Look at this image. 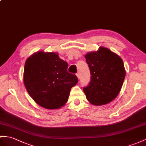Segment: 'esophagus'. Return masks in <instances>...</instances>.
I'll return each instance as SVG.
<instances>
[{"label": "esophagus", "mask_w": 146, "mask_h": 146, "mask_svg": "<svg viewBox=\"0 0 146 146\" xmlns=\"http://www.w3.org/2000/svg\"><path fill=\"white\" fill-rule=\"evenodd\" d=\"M76 76H77V78H78V79L80 80V73H76Z\"/></svg>", "instance_id": "esophagus-1"}]
</instances>
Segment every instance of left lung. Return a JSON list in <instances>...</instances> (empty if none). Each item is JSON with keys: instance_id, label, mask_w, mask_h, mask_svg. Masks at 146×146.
I'll return each instance as SVG.
<instances>
[{"instance_id": "1", "label": "left lung", "mask_w": 146, "mask_h": 146, "mask_svg": "<svg viewBox=\"0 0 146 146\" xmlns=\"http://www.w3.org/2000/svg\"><path fill=\"white\" fill-rule=\"evenodd\" d=\"M84 57L91 72V81L83 91L94 106H102L115 99L120 91L126 72L121 58L108 48L89 52Z\"/></svg>"}]
</instances>
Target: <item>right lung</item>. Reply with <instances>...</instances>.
<instances>
[{
  "instance_id": "obj_1",
  "label": "right lung",
  "mask_w": 146,
  "mask_h": 146,
  "mask_svg": "<svg viewBox=\"0 0 146 146\" xmlns=\"http://www.w3.org/2000/svg\"><path fill=\"white\" fill-rule=\"evenodd\" d=\"M68 65L55 52L38 51L26 60L25 86L31 98L47 109H58L68 100L71 89L78 80L68 72Z\"/></svg>"
}]
</instances>
